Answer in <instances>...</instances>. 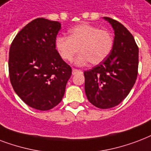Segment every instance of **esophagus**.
I'll return each mask as SVG.
<instances>
[{
    "mask_svg": "<svg viewBox=\"0 0 151 151\" xmlns=\"http://www.w3.org/2000/svg\"><path fill=\"white\" fill-rule=\"evenodd\" d=\"M80 72H81L80 70L75 69V68H73V69H72V75H76L78 74V73H79Z\"/></svg>",
    "mask_w": 151,
    "mask_h": 151,
    "instance_id": "1",
    "label": "esophagus"
}]
</instances>
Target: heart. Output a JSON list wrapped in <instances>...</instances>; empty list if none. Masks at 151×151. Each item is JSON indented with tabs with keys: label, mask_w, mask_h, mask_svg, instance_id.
<instances>
[{
	"label": "heart",
	"mask_w": 151,
	"mask_h": 151,
	"mask_svg": "<svg viewBox=\"0 0 151 151\" xmlns=\"http://www.w3.org/2000/svg\"><path fill=\"white\" fill-rule=\"evenodd\" d=\"M70 35L57 37L55 45L60 56L66 61L76 60L77 65H83L91 61L93 65L101 63L109 57L113 48L114 39L107 30L88 23L76 26L70 30Z\"/></svg>",
	"instance_id": "1"
}]
</instances>
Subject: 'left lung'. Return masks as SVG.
<instances>
[{
  "instance_id": "left-lung-1",
  "label": "left lung",
  "mask_w": 151,
  "mask_h": 151,
  "mask_svg": "<svg viewBox=\"0 0 151 151\" xmlns=\"http://www.w3.org/2000/svg\"><path fill=\"white\" fill-rule=\"evenodd\" d=\"M115 33L110 54L104 61L84 72L89 101L99 109L117 106L128 96L138 75L139 48L132 35L120 22L109 17Z\"/></svg>"
}]
</instances>
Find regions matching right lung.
I'll return each mask as SVG.
<instances>
[{
	"label": "right lung",
	"mask_w": 151,
	"mask_h": 151,
	"mask_svg": "<svg viewBox=\"0 0 151 151\" xmlns=\"http://www.w3.org/2000/svg\"><path fill=\"white\" fill-rule=\"evenodd\" d=\"M60 23L38 18L27 24L9 49V71L17 95L31 108L45 111L61 101L72 68L56 50Z\"/></svg>",
	"instance_id": "right-lung-1"
}]
</instances>
